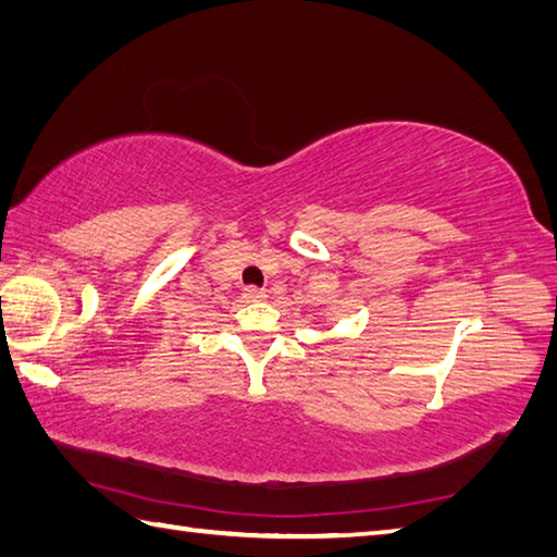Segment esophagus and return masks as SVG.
<instances>
[{"label": "esophagus", "instance_id": "1", "mask_svg": "<svg viewBox=\"0 0 557 557\" xmlns=\"http://www.w3.org/2000/svg\"><path fill=\"white\" fill-rule=\"evenodd\" d=\"M242 297L246 301H265L268 299V292L265 289H258V287H246Z\"/></svg>", "mask_w": 557, "mask_h": 557}]
</instances>
